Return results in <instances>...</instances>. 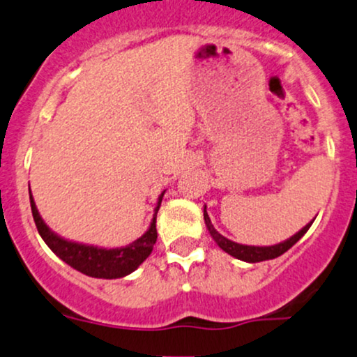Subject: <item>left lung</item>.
<instances>
[{
    "mask_svg": "<svg viewBox=\"0 0 357 357\" xmlns=\"http://www.w3.org/2000/svg\"><path fill=\"white\" fill-rule=\"evenodd\" d=\"M204 220H205V225H207V230L211 232V236L213 241L217 242V245L220 247L224 252H227L232 255V257L238 259V261H244V262H262V261H269V259H275L279 257V255H282L284 252H287L289 249H291L292 245L296 244L297 241H299L301 237L304 236L305 232H307L309 227L312 225L307 224L305 227H303L299 230V232L294 234L291 238H287V241L284 242H279V244L275 245H264V247H259V245H244V244H237V242H232L229 241L227 237H224L222 234H219L215 230V227L212 225L211 222V217H208L207 211L204 208Z\"/></svg>",
    "mask_w": 357,
    "mask_h": 357,
    "instance_id": "8db88e82",
    "label": "left lung"
}]
</instances>
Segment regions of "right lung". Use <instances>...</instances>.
I'll use <instances>...</instances> for the list:
<instances>
[{"label":"right lung","instance_id":"add662e5","mask_svg":"<svg viewBox=\"0 0 357 357\" xmlns=\"http://www.w3.org/2000/svg\"><path fill=\"white\" fill-rule=\"evenodd\" d=\"M163 194H165V190L158 197L157 207H155L153 219L150 222L149 230L140 238H137L135 242H132V244L116 247V249L79 244V242L60 237L41 219L35 200H33L31 190H29V204H31L33 219H35L36 229L41 238L63 262H66L73 269L82 272V274L90 275V278L120 279L132 274L152 254L155 242H157V227H155V224H157V212L160 208Z\"/></svg>","mask_w":357,"mask_h":357}]
</instances>
